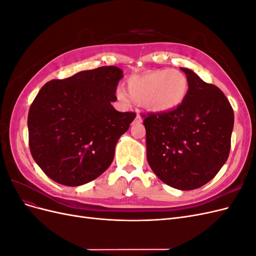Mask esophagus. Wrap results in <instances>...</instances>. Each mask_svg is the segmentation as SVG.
<instances>
[{"label": "esophagus", "instance_id": "34e87169", "mask_svg": "<svg viewBox=\"0 0 256 256\" xmlns=\"http://www.w3.org/2000/svg\"><path fill=\"white\" fill-rule=\"evenodd\" d=\"M134 122H138V124H140V122H143V118H142V116H141L140 114H136V118H134Z\"/></svg>", "mask_w": 256, "mask_h": 256}]
</instances>
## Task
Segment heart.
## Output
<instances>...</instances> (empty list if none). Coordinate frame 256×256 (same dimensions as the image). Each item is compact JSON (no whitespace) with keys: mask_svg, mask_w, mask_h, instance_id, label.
Listing matches in <instances>:
<instances>
[{"mask_svg":"<svg viewBox=\"0 0 256 256\" xmlns=\"http://www.w3.org/2000/svg\"><path fill=\"white\" fill-rule=\"evenodd\" d=\"M128 92L118 88L116 98L122 104L132 102L144 104L150 112L166 114L180 108L187 98L189 82L177 69H156L142 74L131 76L127 80Z\"/></svg>","mask_w":256,"mask_h":256,"instance_id":"obj_1","label":"heart"}]
</instances>
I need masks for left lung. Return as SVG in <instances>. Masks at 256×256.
<instances>
[{
	"mask_svg": "<svg viewBox=\"0 0 256 256\" xmlns=\"http://www.w3.org/2000/svg\"><path fill=\"white\" fill-rule=\"evenodd\" d=\"M189 92L184 104L166 114L144 118L146 157L160 180L178 190L202 187L226 164L234 127V112L216 85L188 68Z\"/></svg>",
	"mask_w": 256,
	"mask_h": 256,
	"instance_id": "1",
	"label": "left lung"
}]
</instances>
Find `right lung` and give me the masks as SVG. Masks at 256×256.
Here are the masks:
<instances>
[{
    "label": "right lung",
    "instance_id": "obj_1",
    "mask_svg": "<svg viewBox=\"0 0 256 256\" xmlns=\"http://www.w3.org/2000/svg\"><path fill=\"white\" fill-rule=\"evenodd\" d=\"M122 70L102 66L46 83L30 108L28 144L44 173L76 187L110 166L118 138L136 118L116 111V88Z\"/></svg>",
    "mask_w": 256,
    "mask_h": 256
}]
</instances>
